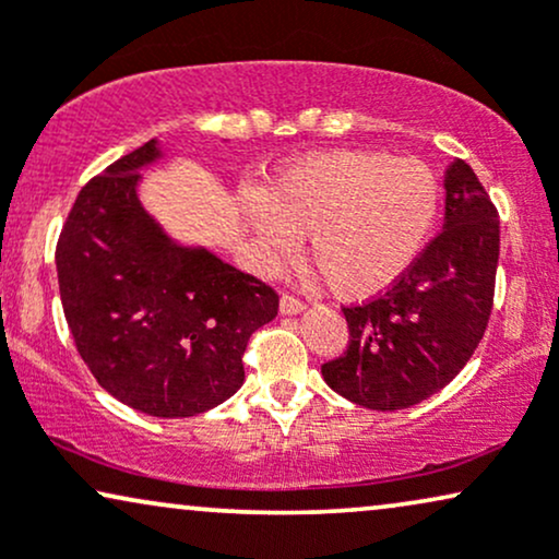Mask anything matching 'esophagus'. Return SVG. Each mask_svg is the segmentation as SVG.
I'll return each mask as SVG.
<instances>
[{
    "label": "esophagus",
    "instance_id": "obj_1",
    "mask_svg": "<svg viewBox=\"0 0 559 559\" xmlns=\"http://www.w3.org/2000/svg\"><path fill=\"white\" fill-rule=\"evenodd\" d=\"M280 310L285 316H295V313H300V310H306V302H302L300 297L285 293L280 297Z\"/></svg>",
    "mask_w": 559,
    "mask_h": 559
}]
</instances>
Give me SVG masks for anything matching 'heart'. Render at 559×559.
Instances as JSON below:
<instances>
[{"label": "heart", "instance_id": "heart-1", "mask_svg": "<svg viewBox=\"0 0 559 559\" xmlns=\"http://www.w3.org/2000/svg\"><path fill=\"white\" fill-rule=\"evenodd\" d=\"M441 185L429 164L388 151H333L293 166L249 226L272 259L310 238V262L342 300L385 293L418 262L437 228Z\"/></svg>", "mask_w": 559, "mask_h": 559}]
</instances>
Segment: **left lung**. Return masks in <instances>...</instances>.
<instances>
[{
	"label": "left lung",
	"mask_w": 559,
	"mask_h": 559,
	"mask_svg": "<svg viewBox=\"0 0 559 559\" xmlns=\"http://www.w3.org/2000/svg\"><path fill=\"white\" fill-rule=\"evenodd\" d=\"M444 228L382 295L344 306L349 344L321 367L369 411H401L449 385L480 344L496 295L501 221L473 166L447 169Z\"/></svg>",
	"instance_id": "8db88e82"
}]
</instances>
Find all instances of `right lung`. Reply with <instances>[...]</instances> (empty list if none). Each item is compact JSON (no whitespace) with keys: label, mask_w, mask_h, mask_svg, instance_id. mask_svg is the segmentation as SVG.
Masks as SVG:
<instances>
[{"label":"right lung","mask_w":559,"mask_h":559,"mask_svg":"<svg viewBox=\"0 0 559 559\" xmlns=\"http://www.w3.org/2000/svg\"><path fill=\"white\" fill-rule=\"evenodd\" d=\"M156 141L82 187L56 243L58 293L79 357L130 408L205 413L241 388L251 333L280 310L266 282L207 251H187L141 207V166Z\"/></svg>","instance_id":"1"}]
</instances>
